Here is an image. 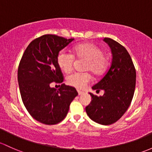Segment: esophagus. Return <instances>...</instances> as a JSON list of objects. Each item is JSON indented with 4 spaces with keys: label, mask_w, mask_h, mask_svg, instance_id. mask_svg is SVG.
Masks as SVG:
<instances>
[{
    "label": "esophagus",
    "mask_w": 152,
    "mask_h": 152,
    "mask_svg": "<svg viewBox=\"0 0 152 152\" xmlns=\"http://www.w3.org/2000/svg\"><path fill=\"white\" fill-rule=\"evenodd\" d=\"M78 93H79V95H82V94H84V92H81V91L78 90Z\"/></svg>",
    "instance_id": "34e87169"
}]
</instances>
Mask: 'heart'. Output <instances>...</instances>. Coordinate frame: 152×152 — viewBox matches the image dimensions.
I'll use <instances>...</instances> for the list:
<instances>
[{
	"instance_id": "obj_1",
	"label": "heart",
	"mask_w": 152,
	"mask_h": 152,
	"mask_svg": "<svg viewBox=\"0 0 152 152\" xmlns=\"http://www.w3.org/2000/svg\"><path fill=\"white\" fill-rule=\"evenodd\" d=\"M73 55L71 53L60 51L57 57V63L59 68L65 73H69L73 69L74 57L79 60H86L83 69L91 72L94 76H100L104 73L108 65V57L103 50L96 44L84 43L73 48ZM67 83L76 89L85 88L92 81V76L89 73H74L66 79Z\"/></svg>"
}]
</instances>
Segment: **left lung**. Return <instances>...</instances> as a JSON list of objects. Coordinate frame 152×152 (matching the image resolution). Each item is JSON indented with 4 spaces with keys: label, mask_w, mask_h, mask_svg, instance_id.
<instances>
[{
    "label": "left lung",
    "mask_w": 152,
    "mask_h": 152,
    "mask_svg": "<svg viewBox=\"0 0 152 152\" xmlns=\"http://www.w3.org/2000/svg\"><path fill=\"white\" fill-rule=\"evenodd\" d=\"M103 41L112 53L109 69L99 82L92 87L97 92L104 90L103 96L90 94L92 101L86 112L94 122L109 125L119 120L132 102L136 81V71L130 55L122 45L109 38Z\"/></svg>",
    "instance_id": "obj_1"
}]
</instances>
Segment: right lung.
Returning a JSON list of instances; mask_svg holds the SVG:
<instances>
[{
    "label": "right lung",
    "mask_w": 152,
    "mask_h": 152,
    "mask_svg": "<svg viewBox=\"0 0 152 152\" xmlns=\"http://www.w3.org/2000/svg\"><path fill=\"white\" fill-rule=\"evenodd\" d=\"M73 40L44 35L30 42L19 64L17 77L22 102L32 117L43 124L63 121L78 95L74 87L63 84V74L57 63L60 50ZM52 82L61 83L60 88H51Z\"/></svg>",
    "instance_id": "right-lung-1"
}]
</instances>
